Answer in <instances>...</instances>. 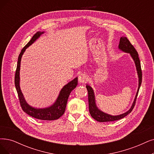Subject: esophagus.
Here are the masks:
<instances>
[{"mask_svg": "<svg viewBox=\"0 0 154 154\" xmlns=\"http://www.w3.org/2000/svg\"><path fill=\"white\" fill-rule=\"evenodd\" d=\"M88 76L87 75H85V73H82L81 75H79L78 76V82L80 83H85L86 82L88 81Z\"/></svg>", "mask_w": 154, "mask_h": 154, "instance_id": "1", "label": "esophagus"}]
</instances>
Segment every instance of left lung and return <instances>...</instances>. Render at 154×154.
Masks as SVG:
<instances>
[{
	"mask_svg": "<svg viewBox=\"0 0 154 154\" xmlns=\"http://www.w3.org/2000/svg\"><path fill=\"white\" fill-rule=\"evenodd\" d=\"M118 48L120 51L122 52L130 54V56L134 60V63L136 66V69L137 71V75L138 77V87L136 95H135L134 101L132 103L131 107L130 108L128 111H126L125 113H122L119 115L113 116L110 115L107 113L104 112L102 111L101 110L98 108L96 104V100H95V96L94 90L88 84H86V87H87L88 94V105H89V112L91 115V116L94 119L98 122H109V121H114L121 119L122 118H125L128 114H130L132 110L133 109V107L134 106L135 102H136L137 98L138 96V91L140 88V86L141 84V79H142V73H141V64L140 61L138 57V54L137 52L136 49L131 44L130 41L126 37V36H121L119 41V44Z\"/></svg>",
	"mask_w": 154,
	"mask_h": 154,
	"instance_id": "obj_1",
	"label": "left lung"
}]
</instances>
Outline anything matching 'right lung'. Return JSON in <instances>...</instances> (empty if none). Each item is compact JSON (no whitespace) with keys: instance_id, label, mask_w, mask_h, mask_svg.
I'll use <instances>...</instances> for the list:
<instances>
[{"instance_id":"add662e5","label":"right lung","mask_w":154,"mask_h":154,"mask_svg":"<svg viewBox=\"0 0 154 154\" xmlns=\"http://www.w3.org/2000/svg\"><path fill=\"white\" fill-rule=\"evenodd\" d=\"M44 32H38L36 33L32 38L26 45L18 57L17 65L15 75V87L17 90L18 97L20 102L21 106L24 112H25L29 116L33 117L34 118L41 119V120H47L52 121L59 119L60 116H62L64 112L66 107V104L68 99L70 93L72 90L75 89L78 85V77L73 79L72 80L67 83L60 90L59 94L56 100L51 106L44 107V108H36L31 106L27 103L24 95L22 93L20 88V67H21V60L24 52H25L26 49L29 47L31 45L40 37L42 35L44 34Z\"/></svg>"}]
</instances>
